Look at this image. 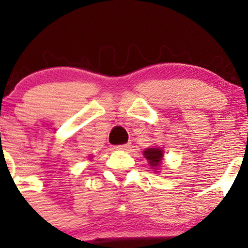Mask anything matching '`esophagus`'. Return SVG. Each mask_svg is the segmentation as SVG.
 <instances>
[{
    "label": "esophagus",
    "mask_w": 248,
    "mask_h": 248,
    "mask_svg": "<svg viewBox=\"0 0 248 248\" xmlns=\"http://www.w3.org/2000/svg\"><path fill=\"white\" fill-rule=\"evenodd\" d=\"M130 148V144L129 143H126V144H120V146H116L115 149L118 150H128Z\"/></svg>",
    "instance_id": "obj_1"
}]
</instances>
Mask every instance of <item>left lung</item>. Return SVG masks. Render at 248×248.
Segmentation results:
<instances>
[{
    "mask_svg": "<svg viewBox=\"0 0 248 248\" xmlns=\"http://www.w3.org/2000/svg\"><path fill=\"white\" fill-rule=\"evenodd\" d=\"M143 155L148 160L149 166L152 167L153 169L157 170V168L160 167L162 163V158H163V150L157 147L147 148L143 152Z\"/></svg>",
    "mask_w": 248,
    "mask_h": 248,
    "instance_id": "left-lung-1",
    "label": "left lung"
}]
</instances>
